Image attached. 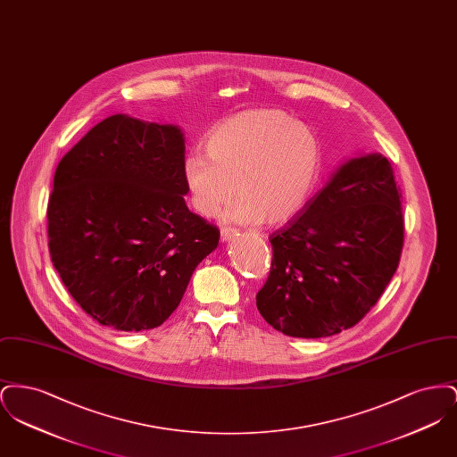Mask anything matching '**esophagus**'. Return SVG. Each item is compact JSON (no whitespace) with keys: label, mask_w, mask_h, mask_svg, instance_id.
<instances>
[{"label":"esophagus","mask_w":457,"mask_h":457,"mask_svg":"<svg viewBox=\"0 0 457 457\" xmlns=\"http://www.w3.org/2000/svg\"><path fill=\"white\" fill-rule=\"evenodd\" d=\"M238 235V229L235 228H222L220 229V241H231Z\"/></svg>","instance_id":"34e87169"}]
</instances>
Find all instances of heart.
Here are the masks:
<instances>
[{"mask_svg": "<svg viewBox=\"0 0 457 457\" xmlns=\"http://www.w3.org/2000/svg\"><path fill=\"white\" fill-rule=\"evenodd\" d=\"M322 170L317 133L279 109H248L218 123L205 138V154L183 161L192 207L228 222L284 224L303 211Z\"/></svg>", "mask_w": 457, "mask_h": 457, "instance_id": "obj_1", "label": "heart"}]
</instances>
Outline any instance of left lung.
<instances>
[{
  "label": "left lung",
  "mask_w": 457,
  "mask_h": 457,
  "mask_svg": "<svg viewBox=\"0 0 457 457\" xmlns=\"http://www.w3.org/2000/svg\"><path fill=\"white\" fill-rule=\"evenodd\" d=\"M403 239L391 162L378 153L351 157L270 235L272 267L257 293L262 317L304 339L356 326L391 281Z\"/></svg>",
  "instance_id": "8db88e82"
}]
</instances>
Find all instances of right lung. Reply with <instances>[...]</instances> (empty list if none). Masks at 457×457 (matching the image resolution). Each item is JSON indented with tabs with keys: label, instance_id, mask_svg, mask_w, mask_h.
Segmentation results:
<instances>
[{
	"label": "right lung",
	"instance_id": "1",
	"mask_svg": "<svg viewBox=\"0 0 457 457\" xmlns=\"http://www.w3.org/2000/svg\"><path fill=\"white\" fill-rule=\"evenodd\" d=\"M179 127L112 114L60 161L47 205L49 253L94 320L161 326L181 302L219 229L185 204Z\"/></svg>",
	"mask_w": 457,
	"mask_h": 457
}]
</instances>
